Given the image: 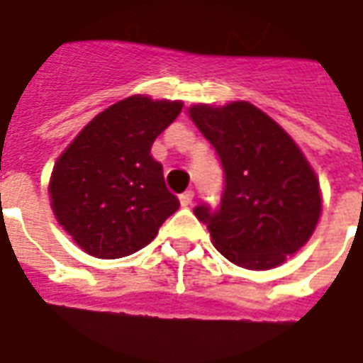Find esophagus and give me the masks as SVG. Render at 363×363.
Instances as JSON below:
<instances>
[{"label": "esophagus", "instance_id": "34e87169", "mask_svg": "<svg viewBox=\"0 0 363 363\" xmlns=\"http://www.w3.org/2000/svg\"><path fill=\"white\" fill-rule=\"evenodd\" d=\"M193 195H195V193H193L191 189H189V191H184L182 195H179V203H182V207H189V205H191Z\"/></svg>", "mask_w": 363, "mask_h": 363}]
</instances>
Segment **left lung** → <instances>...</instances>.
<instances>
[{"instance_id": "obj_1", "label": "left lung", "mask_w": 363, "mask_h": 363, "mask_svg": "<svg viewBox=\"0 0 363 363\" xmlns=\"http://www.w3.org/2000/svg\"><path fill=\"white\" fill-rule=\"evenodd\" d=\"M189 116L224 170L220 205L193 208L207 224L214 247L243 269L282 265L311 238L319 220L315 172L292 137L250 102L197 104Z\"/></svg>"}]
</instances>
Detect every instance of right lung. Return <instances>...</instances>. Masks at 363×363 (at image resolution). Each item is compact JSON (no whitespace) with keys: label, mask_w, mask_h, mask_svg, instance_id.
Returning a JSON list of instances; mask_svg holds the SVG:
<instances>
[{"label":"right lung","mask_w":363,"mask_h":363,"mask_svg":"<svg viewBox=\"0 0 363 363\" xmlns=\"http://www.w3.org/2000/svg\"><path fill=\"white\" fill-rule=\"evenodd\" d=\"M182 102L129 96L77 135L52 172L50 197L57 222L98 259H120L149 245L178 211L162 164L150 147L182 112Z\"/></svg>","instance_id":"add662e5"}]
</instances>
